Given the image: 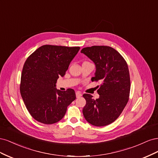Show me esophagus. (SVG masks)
Segmentation results:
<instances>
[{"instance_id": "1", "label": "esophagus", "mask_w": 158, "mask_h": 158, "mask_svg": "<svg viewBox=\"0 0 158 158\" xmlns=\"http://www.w3.org/2000/svg\"><path fill=\"white\" fill-rule=\"evenodd\" d=\"M76 98H80L81 96H82V93L80 92H77L76 93Z\"/></svg>"}]
</instances>
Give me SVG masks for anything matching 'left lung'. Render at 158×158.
<instances>
[{
	"label": "left lung",
	"instance_id": "left-lung-1",
	"mask_svg": "<svg viewBox=\"0 0 158 158\" xmlns=\"http://www.w3.org/2000/svg\"><path fill=\"white\" fill-rule=\"evenodd\" d=\"M95 64L92 82L100 81L98 85V99L84 94L86 103L82 112L91 125L103 127L114 122L123 112L130 95L131 80L128 64L122 55L109 46L85 47L81 51Z\"/></svg>",
	"mask_w": 158,
	"mask_h": 158
}]
</instances>
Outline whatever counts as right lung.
I'll return each instance as SVG.
<instances>
[{
  "label": "right lung",
  "instance_id": "1",
  "mask_svg": "<svg viewBox=\"0 0 158 158\" xmlns=\"http://www.w3.org/2000/svg\"><path fill=\"white\" fill-rule=\"evenodd\" d=\"M80 49L45 45L26 59L21 75L20 94L27 111L38 122L46 125L59 122L76 99L74 89L63 92L55 87Z\"/></svg>",
  "mask_w": 158,
  "mask_h": 158
}]
</instances>
